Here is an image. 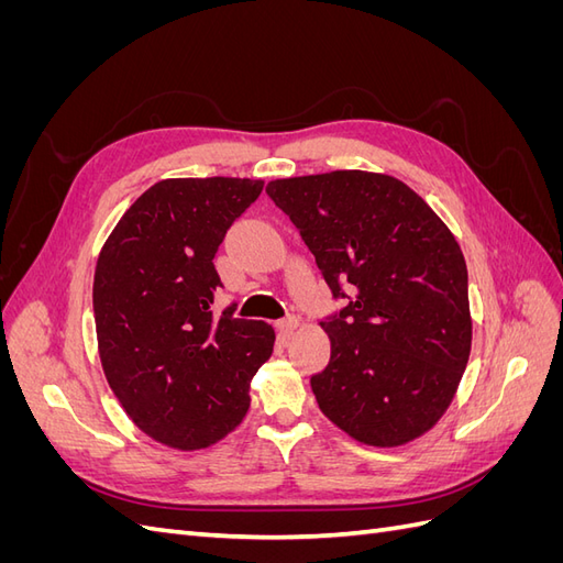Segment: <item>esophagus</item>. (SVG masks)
Listing matches in <instances>:
<instances>
[{
	"instance_id": "1",
	"label": "esophagus",
	"mask_w": 563,
	"mask_h": 563,
	"mask_svg": "<svg viewBox=\"0 0 563 563\" xmlns=\"http://www.w3.org/2000/svg\"><path fill=\"white\" fill-rule=\"evenodd\" d=\"M298 323H300V317L291 314V317H286V319L277 321V329H279L282 335H291V333L298 329Z\"/></svg>"
}]
</instances>
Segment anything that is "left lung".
<instances>
[{
    "mask_svg": "<svg viewBox=\"0 0 563 563\" xmlns=\"http://www.w3.org/2000/svg\"><path fill=\"white\" fill-rule=\"evenodd\" d=\"M333 298L321 321V413L356 441L399 446L444 416L470 360L467 265L451 230L406 183L331 172L267 183Z\"/></svg>",
    "mask_w": 563,
    "mask_h": 563,
    "instance_id": "1",
    "label": "left lung"
}]
</instances>
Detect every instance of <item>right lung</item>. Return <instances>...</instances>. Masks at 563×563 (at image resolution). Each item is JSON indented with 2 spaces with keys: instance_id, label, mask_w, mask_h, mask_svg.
I'll list each match as a JSON object with an SVG mask.
<instances>
[{
  "instance_id": "right-lung-1",
  "label": "right lung",
  "mask_w": 563,
  "mask_h": 563,
  "mask_svg": "<svg viewBox=\"0 0 563 563\" xmlns=\"http://www.w3.org/2000/svg\"><path fill=\"white\" fill-rule=\"evenodd\" d=\"M263 192L251 178H168L131 203L98 255V352L139 428L180 451L207 449L242 422L251 378L275 347L265 321L211 312L213 255Z\"/></svg>"
}]
</instances>
